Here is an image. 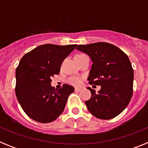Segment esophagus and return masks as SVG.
Here are the masks:
<instances>
[{"mask_svg":"<svg viewBox=\"0 0 148 148\" xmlns=\"http://www.w3.org/2000/svg\"><path fill=\"white\" fill-rule=\"evenodd\" d=\"M81 90H82V89H81V88H76V87L75 88V92H80Z\"/></svg>","mask_w":148,"mask_h":148,"instance_id":"obj_1","label":"esophagus"}]
</instances>
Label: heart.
I'll list each match as a JSON object with an SVG mask.
<instances>
[{
	"instance_id": "obj_1",
	"label": "heart",
	"mask_w": 148,
	"mask_h": 148,
	"mask_svg": "<svg viewBox=\"0 0 148 148\" xmlns=\"http://www.w3.org/2000/svg\"><path fill=\"white\" fill-rule=\"evenodd\" d=\"M67 82L71 85L78 87V86H80L82 84V79L79 77L72 76L68 78Z\"/></svg>"
}]
</instances>
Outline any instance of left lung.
Instances as JSON below:
<instances>
[{"label": "left lung", "mask_w": 148, "mask_h": 148, "mask_svg": "<svg viewBox=\"0 0 148 148\" xmlns=\"http://www.w3.org/2000/svg\"><path fill=\"white\" fill-rule=\"evenodd\" d=\"M76 49L86 53L92 61L88 81L100 85L98 93L88 87L91 98L86 101L87 109L100 119H111L128 105L133 95V69L128 56L109 43L78 45Z\"/></svg>", "instance_id": "left-lung-1"}]
</instances>
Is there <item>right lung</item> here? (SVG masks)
<instances>
[{
  "instance_id": "1",
  "label": "right lung",
  "mask_w": 148,
  "mask_h": 148,
  "mask_svg": "<svg viewBox=\"0 0 148 148\" xmlns=\"http://www.w3.org/2000/svg\"><path fill=\"white\" fill-rule=\"evenodd\" d=\"M76 44H44L26 53L16 68L15 94L22 109L32 119L52 122L63 113L74 87L51 86V78L60 73L61 64Z\"/></svg>"
}]
</instances>
